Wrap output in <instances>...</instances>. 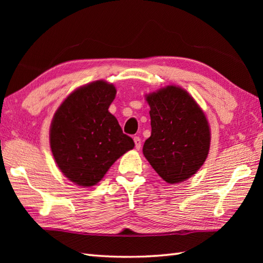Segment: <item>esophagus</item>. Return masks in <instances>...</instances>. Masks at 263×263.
Listing matches in <instances>:
<instances>
[{"label": "esophagus", "instance_id": "esophagus-1", "mask_svg": "<svg viewBox=\"0 0 263 263\" xmlns=\"http://www.w3.org/2000/svg\"><path fill=\"white\" fill-rule=\"evenodd\" d=\"M133 140H135L136 149L137 150H140V148H141V139L139 138V137H135V138H133Z\"/></svg>", "mask_w": 263, "mask_h": 263}]
</instances>
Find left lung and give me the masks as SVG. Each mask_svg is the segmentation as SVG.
<instances>
[{"mask_svg":"<svg viewBox=\"0 0 263 263\" xmlns=\"http://www.w3.org/2000/svg\"><path fill=\"white\" fill-rule=\"evenodd\" d=\"M152 136L144 157L164 181L181 183L203 165L210 148V127L203 110L181 87L167 86L147 95Z\"/></svg>","mask_w":263,"mask_h":263,"instance_id":"1","label":"left lung"}]
</instances>
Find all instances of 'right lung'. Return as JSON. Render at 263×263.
<instances>
[{
    "label": "right lung",
    "mask_w": 263,
    "mask_h": 263,
    "mask_svg": "<svg viewBox=\"0 0 263 263\" xmlns=\"http://www.w3.org/2000/svg\"><path fill=\"white\" fill-rule=\"evenodd\" d=\"M115 95L114 85L93 81L71 92L55 111L49 130L52 154L60 171L77 185L97 184L135 147L108 111Z\"/></svg>",
    "instance_id": "obj_1"
}]
</instances>
